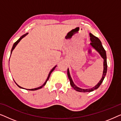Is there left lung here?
<instances>
[{"instance_id":"obj_1","label":"left lung","mask_w":121,"mask_h":121,"mask_svg":"<svg viewBox=\"0 0 121 121\" xmlns=\"http://www.w3.org/2000/svg\"><path fill=\"white\" fill-rule=\"evenodd\" d=\"M90 45L91 47L93 48L94 49H95L96 51H97V52L100 54L102 58L104 59V70H103V74H102V77L101 79V80L99 81V82L97 83L96 85L95 86L91 87L90 89H82L80 88V87H78L77 86L75 85V84L74 83L73 81L72 80V77H71L70 72H69V69L68 68L67 70V74L68 76V78L69 79V80H70V85L72 86L74 90L79 92H91L94 91V90H96L97 88H99V87L101 85V84H102V82H103L104 78H105L106 74L107 73V57H106V51L105 49L104 48L103 46L102 45L100 39H99V38L96 37L94 35H93L92 34L90 33Z\"/></svg>"}]
</instances>
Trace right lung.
<instances>
[{
  "label": "right lung",
  "instance_id": "add662e5",
  "mask_svg": "<svg viewBox=\"0 0 121 121\" xmlns=\"http://www.w3.org/2000/svg\"><path fill=\"white\" fill-rule=\"evenodd\" d=\"M27 34H28V33H26V34H24V35H22V36H21V37H20V39H18V40H17V41H16V42H15V43H14V44H13V46L12 49H11V53H12V52H13V50H14V48H15V47H16V45H17V44L18 43H19V42H20V41H21V39H23V38H24V37H25V36H26V35H27ZM10 56H11V55H10ZM9 60H10V58H9ZM56 67H57V65L54 66V67L52 69V70H51L50 71V72H49V74H48V77H47V79H46V82H44V83L43 84V85H42V86H39V87H37V88H34V89H26V90H32V91H34V90H39V89H41V88H42V87H43V86H44L46 85V82H47V81H48V79H49V77H50V75H51V73H52V72H53V70H54V69H55V68H56ZM15 82V83H16V82ZM16 85H17V86H18V87H20V88H21V89H24V88H23V87H21V86H19V85H17V84H16Z\"/></svg>",
  "mask_w": 121,
  "mask_h": 121
}]
</instances>
